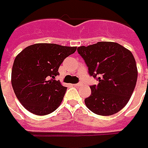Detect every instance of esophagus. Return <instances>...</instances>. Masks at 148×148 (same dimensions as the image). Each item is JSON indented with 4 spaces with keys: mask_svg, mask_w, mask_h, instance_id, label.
Returning <instances> with one entry per match:
<instances>
[{
    "mask_svg": "<svg viewBox=\"0 0 148 148\" xmlns=\"http://www.w3.org/2000/svg\"><path fill=\"white\" fill-rule=\"evenodd\" d=\"M74 85H76V86H79V85H81V83L79 82V83H78V84H74Z\"/></svg>",
    "mask_w": 148,
    "mask_h": 148,
    "instance_id": "1",
    "label": "esophagus"
}]
</instances>
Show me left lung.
Instances as JSON below:
<instances>
[{"label":"left lung","instance_id":"1","mask_svg":"<svg viewBox=\"0 0 148 148\" xmlns=\"http://www.w3.org/2000/svg\"><path fill=\"white\" fill-rule=\"evenodd\" d=\"M78 53L84 60L90 76L99 81L90 86L92 93L86 106L100 116L114 115L128 103L137 81L136 60L128 49L118 43L102 41L80 46Z\"/></svg>","mask_w":148,"mask_h":148}]
</instances>
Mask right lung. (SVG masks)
Masks as SVG:
<instances>
[{"label":"right lung","mask_w":148,"mask_h":148,"mask_svg":"<svg viewBox=\"0 0 148 148\" xmlns=\"http://www.w3.org/2000/svg\"><path fill=\"white\" fill-rule=\"evenodd\" d=\"M76 50V47L41 43L26 47L16 56L11 82L25 108L37 116H45L59 107L67 88L55 77L64 60Z\"/></svg>","instance_id":"right-lung-1"}]
</instances>
